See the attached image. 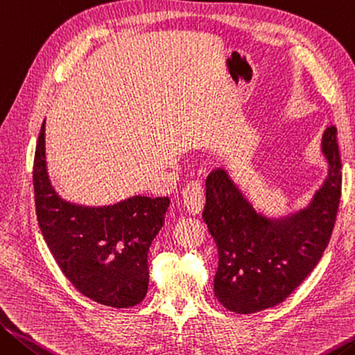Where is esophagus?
I'll list each match as a JSON object with an SVG mask.
<instances>
[{"mask_svg": "<svg viewBox=\"0 0 355 355\" xmlns=\"http://www.w3.org/2000/svg\"><path fill=\"white\" fill-rule=\"evenodd\" d=\"M182 202L184 207L187 209L190 214H200L205 206V193H202V187L200 182H190L185 185L182 191Z\"/></svg>", "mask_w": 355, "mask_h": 355, "instance_id": "1", "label": "esophagus"}]
</instances>
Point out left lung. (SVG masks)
I'll return each mask as SVG.
<instances>
[{
	"label": "left lung",
	"instance_id": "obj_1",
	"mask_svg": "<svg viewBox=\"0 0 355 355\" xmlns=\"http://www.w3.org/2000/svg\"><path fill=\"white\" fill-rule=\"evenodd\" d=\"M321 149L327 178L310 205L288 217L257 212L225 170L209 174L202 220L218 248L214 293L225 309L250 315L282 304L319 263L341 198L335 125L324 130Z\"/></svg>",
	"mask_w": 355,
	"mask_h": 355
}]
</instances>
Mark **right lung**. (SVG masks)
I'll use <instances>...</instances> for the list:
<instances>
[{
  "label": "right lung",
  "mask_w": 355,
  "mask_h": 355,
  "mask_svg": "<svg viewBox=\"0 0 355 355\" xmlns=\"http://www.w3.org/2000/svg\"><path fill=\"white\" fill-rule=\"evenodd\" d=\"M34 202L51 254L78 291L97 304L129 309L148 293V252L165 223L170 198L132 196L88 207L61 200L46 173L45 121L34 155Z\"/></svg>",
  "instance_id": "right-lung-1"
}]
</instances>
